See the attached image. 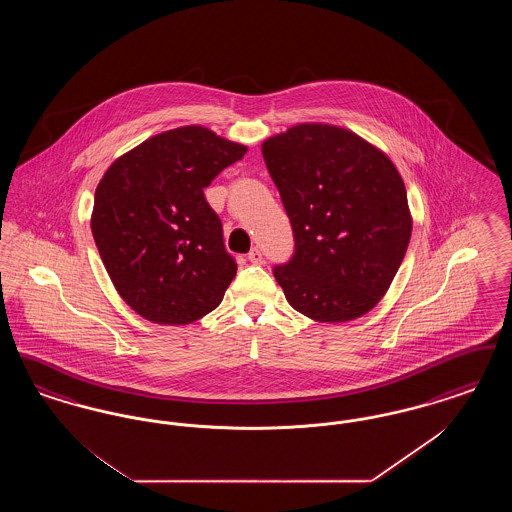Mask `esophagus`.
Masks as SVG:
<instances>
[{
  "label": "esophagus",
  "instance_id": "1",
  "mask_svg": "<svg viewBox=\"0 0 512 512\" xmlns=\"http://www.w3.org/2000/svg\"><path fill=\"white\" fill-rule=\"evenodd\" d=\"M247 259L253 265H261L263 263V251L259 247H251V251L247 253Z\"/></svg>",
  "mask_w": 512,
  "mask_h": 512
}]
</instances>
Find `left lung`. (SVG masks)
Returning a JSON list of instances; mask_svg holds the SVG:
<instances>
[{
  "instance_id": "1",
  "label": "left lung",
  "mask_w": 512,
  "mask_h": 512,
  "mask_svg": "<svg viewBox=\"0 0 512 512\" xmlns=\"http://www.w3.org/2000/svg\"><path fill=\"white\" fill-rule=\"evenodd\" d=\"M263 157L293 230L272 274L295 311L318 322L363 317L388 292L413 220L388 155L330 124L268 138Z\"/></svg>"
}]
</instances>
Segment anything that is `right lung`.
Segmentation results:
<instances>
[{
  "label": "right lung",
  "mask_w": 512,
  "mask_h": 512,
  "mask_svg": "<svg viewBox=\"0 0 512 512\" xmlns=\"http://www.w3.org/2000/svg\"><path fill=\"white\" fill-rule=\"evenodd\" d=\"M203 126L157 134L119 157L94 197L92 234L122 299L157 324L219 307L236 276L207 188L245 155Z\"/></svg>",
  "instance_id": "obj_1"
}]
</instances>
